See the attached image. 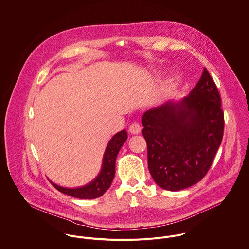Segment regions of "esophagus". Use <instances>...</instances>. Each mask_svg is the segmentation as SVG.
I'll list each match as a JSON object with an SVG mask.
<instances>
[{
    "instance_id": "obj_1",
    "label": "esophagus",
    "mask_w": 249,
    "mask_h": 249,
    "mask_svg": "<svg viewBox=\"0 0 249 249\" xmlns=\"http://www.w3.org/2000/svg\"><path fill=\"white\" fill-rule=\"evenodd\" d=\"M128 130H129V132L131 134H138L141 131V126H140V124L138 123H132L130 124Z\"/></svg>"
}]
</instances>
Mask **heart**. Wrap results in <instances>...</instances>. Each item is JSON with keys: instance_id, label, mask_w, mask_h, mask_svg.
I'll return each mask as SVG.
<instances>
[{"instance_id": "obj_1", "label": "heart", "mask_w": 249, "mask_h": 249, "mask_svg": "<svg viewBox=\"0 0 249 249\" xmlns=\"http://www.w3.org/2000/svg\"><path fill=\"white\" fill-rule=\"evenodd\" d=\"M178 83V78L177 77H174V78H172L169 82H168V88L169 89H173V88H175L177 85Z\"/></svg>"}]
</instances>
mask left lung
Returning a JSON list of instances; mask_svg holds the SVG:
<instances>
[{"label":"left lung","instance_id":"obj_1","mask_svg":"<svg viewBox=\"0 0 249 249\" xmlns=\"http://www.w3.org/2000/svg\"><path fill=\"white\" fill-rule=\"evenodd\" d=\"M148 166L163 189L178 191L200 181L221 144L224 113L217 87L206 69L190 93L167 101L142 118Z\"/></svg>","mask_w":249,"mask_h":249}]
</instances>
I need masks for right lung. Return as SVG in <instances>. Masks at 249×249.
Wrapping results in <instances>:
<instances>
[{
	"instance_id": "add662e5",
	"label": "right lung",
	"mask_w": 249,
	"mask_h": 249,
	"mask_svg": "<svg viewBox=\"0 0 249 249\" xmlns=\"http://www.w3.org/2000/svg\"><path fill=\"white\" fill-rule=\"evenodd\" d=\"M127 139V133L125 130H122L115 134L109 141L104 157L102 168L97 178L90 183L79 188H66L55 184L50 181L52 185L62 193L79 198V199H94L102 196L105 191L110 187L115 176V163L117 156Z\"/></svg>"
}]
</instances>
